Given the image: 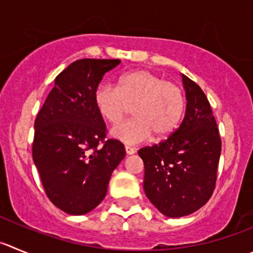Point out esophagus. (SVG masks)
Wrapping results in <instances>:
<instances>
[{"label":"esophagus","instance_id":"34e87169","mask_svg":"<svg viewBox=\"0 0 253 253\" xmlns=\"http://www.w3.org/2000/svg\"><path fill=\"white\" fill-rule=\"evenodd\" d=\"M125 153H126V155H133L135 153V149L130 148V146H125Z\"/></svg>","mask_w":253,"mask_h":253}]
</instances>
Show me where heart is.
Instances as JSON below:
<instances>
[{
    "mask_svg": "<svg viewBox=\"0 0 253 253\" xmlns=\"http://www.w3.org/2000/svg\"><path fill=\"white\" fill-rule=\"evenodd\" d=\"M94 103L100 117L112 125L119 124L133 107L134 119L110 133L125 144H139L151 135L155 140L167 139L177 128L185 107L184 94L176 84L146 69L123 74L117 89L98 88Z\"/></svg>",
    "mask_w": 253,
    "mask_h": 253,
    "instance_id": "1",
    "label": "heart"
}]
</instances>
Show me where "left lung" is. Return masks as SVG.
<instances>
[{
	"label": "left lung",
	"instance_id": "1",
	"mask_svg": "<svg viewBox=\"0 0 253 253\" xmlns=\"http://www.w3.org/2000/svg\"><path fill=\"white\" fill-rule=\"evenodd\" d=\"M186 110L167 140L138 151L144 161V191L167 217H182L203 208L212 195L221 139L203 89L182 74Z\"/></svg>",
	"mask_w": 253,
	"mask_h": 253
}]
</instances>
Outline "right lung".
Wrapping results in <instances>:
<instances>
[{
	"instance_id": "right-lung-1",
	"label": "right lung",
	"mask_w": 253,
	"mask_h": 253,
	"mask_svg": "<svg viewBox=\"0 0 253 253\" xmlns=\"http://www.w3.org/2000/svg\"><path fill=\"white\" fill-rule=\"evenodd\" d=\"M119 59H79L57 76L35 122L32 155L48 199L68 215H85L107 195L112 172L125 158L108 140L94 95Z\"/></svg>"
}]
</instances>
